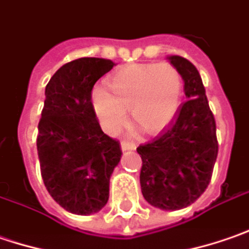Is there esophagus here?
I'll use <instances>...</instances> for the list:
<instances>
[{
	"label": "esophagus",
	"mask_w": 249,
	"mask_h": 249,
	"mask_svg": "<svg viewBox=\"0 0 249 249\" xmlns=\"http://www.w3.org/2000/svg\"><path fill=\"white\" fill-rule=\"evenodd\" d=\"M136 147V145L134 142H128V141H123L121 142V149L123 150H134Z\"/></svg>",
	"instance_id": "esophagus-1"
}]
</instances>
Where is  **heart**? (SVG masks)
Masks as SVG:
<instances>
[{"instance_id":"b5f03b06","label":"heart","mask_w":249,"mask_h":249,"mask_svg":"<svg viewBox=\"0 0 249 249\" xmlns=\"http://www.w3.org/2000/svg\"><path fill=\"white\" fill-rule=\"evenodd\" d=\"M182 79L168 64L131 67L115 73L110 90L96 86L93 110L107 132H117L126 120V108L146 132H157L173 120L179 107Z\"/></svg>"}]
</instances>
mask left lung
<instances>
[{
    "label": "left lung",
    "instance_id": "1",
    "mask_svg": "<svg viewBox=\"0 0 249 249\" xmlns=\"http://www.w3.org/2000/svg\"><path fill=\"white\" fill-rule=\"evenodd\" d=\"M184 79L187 102L160 135L141 145V188L152 206L177 211L191 205L208 188L217 157L216 121L199 72L179 55L168 58Z\"/></svg>",
    "mask_w": 249,
    "mask_h": 249
}]
</instances>
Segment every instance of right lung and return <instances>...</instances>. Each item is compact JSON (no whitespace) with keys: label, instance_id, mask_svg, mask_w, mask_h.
<instances>
[{"label":"right lung","instance_id":"add662e5","mask_svg":"<svg viewBox=\"0 0 249 249\" xmlns=\"http://www.w3.org/2000/svg\"><path fill=\"white\" fill-rule=\"evenodd\" d=\"M114 62L85 57L67 62L46 86L38 121L37 153L44 185L75 214L99 212L108 200L110 176L121 147L106 135L92 104V89Z\"/></svg>","mask_w":249,"mask_h":249}]
</instances>
